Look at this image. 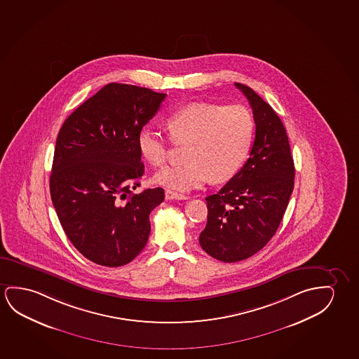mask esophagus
Here are the masks:
<instances>
[{"label":"esophagus","mask_w":359,"mask_h":359,"mask_svg":"<svg viewBox=\"0 0 359 359\" xmlns=\"http://www.w3.org/2000/svg\"><path fill=\"white\" fill-rule=\"evenodd\" d=\"M165 197H166V199H168V201H171V199H180V201L188 199L187 196H183V194H180V193L172 192V191H166Z\"/></svg>","instance_id":"obj_1"}]
</instances>
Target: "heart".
Returning a JSON list of instances; mask_svg holds the SVG:
<instances>
[{"label": "heart", "instance_id": "obj_1", "mask_svg": "<svg viewBox=\"0 0 359 359\" xmlns=\"http://www.w3.org/2000/svg\"><path fill=\"white\" fill-rule=\"evenodd\" d=\"M171 140L189 142L182 166L166 167L154 181L170 191L184 193L212 182H225L236 176L249 155L254 139V120L241 105L224 107L191 102L178 107L166 120ZM139 150L152 166H162L168 157V140L152 126L137 135Z\"/></svg>", "mask_w": 359, "mask_h": 359}]
</instances>
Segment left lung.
I'll use <instances>...</instances> for the list:
<instances>
[{"instance_id": "obj_1", "label": "left lung", "mask_w": 359, "mask_h": 359, "mask_svg": "<svg viewBox=\"0 0 359 359\" xmlns=\"http://www.w3.org/2000/svg\"><path fill=\"white\" fill-rule=\"evenodd\" d=\"M249 100L257 125L250 157L241 171L207 201L204 252L236 262L262 250L276 233L294 189L289 139L278 114L252 88L236 83Z\"/></svg>"}]
</instances>
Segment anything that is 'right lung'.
<instances>
[{"mask_svg": "<svg viewBox=\"0 0 359 359\" xmlns=\"http://www.w3.org/2000/svg\"><path fill=\"white\" fill-rule=\"evenodd\" d=\"M166 94L110 83L69 115L59 130L50 197L70 243L90 262L116 268L133 262L150 236V213L162 188L139 194L144 172L137 135Z\"/></svg>", "mask_w": 359, "mask_h": 359, "instance_id": "right-lung-1", "label": "right lung"}]
</instances>
